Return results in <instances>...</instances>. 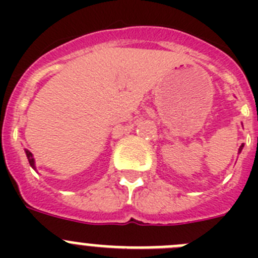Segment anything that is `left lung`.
<instances>
[{
	"instance_id": "8db88e82",
	"label": "left lung",
	"mask_w": 258,
	"mask_h": 258,
	"mask_svg": "<svg viewBox=\"0 0 258 258\" xmlns=\"http://www.w3.org/2000/svg\"><path fill=\"white\" fill-rule=\"evenodd\" d=\"M241 149H243V145H241V146H240V149H239V152H240V151H241Z\"/></svg>"
}]
</instances>
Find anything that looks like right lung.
<instances>
[{
  "label": "right lung",
  "mask_w": 258,
  "mask_h": 258,
  "mask_svg": "<svg viewBox=\"0 0 258 258\" xmlns=\"http://www.w3.org/2000/svg\"><path fill=\"white\" fill-rule=\"evenodd\" d=\"M26 154H27V157H28V161H29V164H31V166L32 168H35V160H33V156H32L31 151L26 150Z\"/></svg>",
  "instance_id": "right-lung-1"
}]
</instances>
